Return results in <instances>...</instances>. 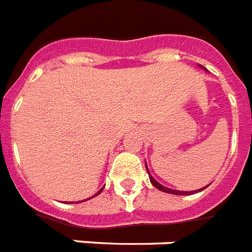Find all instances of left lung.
<instances>
[{
    "label": "left lung",
    "instance_id": "obj_1",
    "mask_svg": "<svg viewBox=\"0 0 252 252\" xmlns=\"http://www.w3.org/2000/svg\"><path fill=\"white\" fill-rule=\"evenodd\" d=\"M147 166V165H145ZM147 172H148V175H149V179H151V183L153 184V186L156 187L157 189H159V190H162V192H165V193H170V194H176V196H188V194H193V193H196V192H201V190H203V189L206 188V187H203V188L198 189V190H190V192H184V190H175V189H170L167 188V187H163L162 184H159L157 180H156L153 176L149 174V170L148 167H147Z\"/></svg>",
    "mask_w": 252,
    "mask_h": 252
}]
</instances>
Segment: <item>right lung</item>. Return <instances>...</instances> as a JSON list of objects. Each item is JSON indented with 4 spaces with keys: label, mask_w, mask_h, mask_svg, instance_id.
Instances as JSON below:
<instances>
[{
    "label": "right lung",
    "mask_w": 252,
    "mask_h": 252,
    "mask_svg": "<svg viewBox=\"0 0 252 252\" xmlns=\"http://www.w3.org/2000/svg\"><path fill=\"white\" fill-rule=\"evenodd\" d=\"M101 190H103V188H101V189H100V190H99V192H97V193H95V194H94V196H93V197H96V196H97V194H99V193H101ZM93 197H91V198H93ZM89 199H90V198H89ZM80 202H84V201H80Z\"/></svg>",
    "instance_id": "right-lung-1"
}]
</instances>
